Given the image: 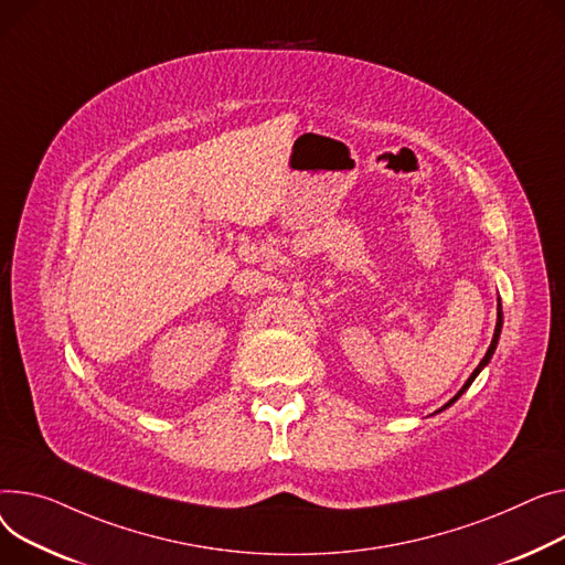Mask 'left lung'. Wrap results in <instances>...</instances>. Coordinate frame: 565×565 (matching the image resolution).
I'll list each match as a JSON object with an SVG mask.
<instances>
[{"label":"left lung","mask_w":565,"mask_h":565,"mask_svg":"<svg viewBox=\"0 0 565 565\" xmlns=\"http://www.w3.org/2000/svg\"><path fill=\"white\" fill-rule=\"evenodd\" d=\"M500 331H502V309H500V305H498V324H495V333H493V341H491V348H488L486 356H483V359H481V363H479V365L475 367V372L470 374V380H468V382L463 384V388H461V391H459V393H457V395H455L452 399H449V402H447L445 406H449V404H452V402H457V399H459V397H461V395H463V393H466V391L470 388V384L475 382V377H477V374L481 372V367H483V365H486L488 361H491V356H493V352H495V348H498V338H500Z\"/></svg>","instance_id":"left-lung-1"}]
</instances>
